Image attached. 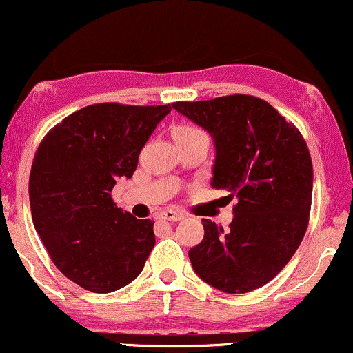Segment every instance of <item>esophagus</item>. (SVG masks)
Listing matches in <instances>:
<instances>
[{"mask_svg":"<svg viewBox=\"0 0 353 353\" xmlns=\"http://www.w3.org/2000/svg\"><path fill=\"white\" fill-rule=\"evenodd\" d=\"M159 217H160V219L170 221V223H176V221H181V219H183V214H181V212H178V211L167 210V211L160 212Z\"/></svg>","mask_w":353,"mask_h":353,"instance_id":"34e87169","label":"esophagus"}]
</instances>
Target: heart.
<instances>
[{"instance_id":"heart-1","label":"heart","mask_w":353,"mask_h":353,"mask_svg":"<svg viewBox=\"0 0 353 353\" xmlns=\"http://www.w3.org/2000/svg\"><path fill=\"white\" fill-rule=\"evenodd\" d=\"M196 134H203V130L193 128V125H176V128L173 129V139H183L190 136H196Z\"/></svg>"}]
</instances>
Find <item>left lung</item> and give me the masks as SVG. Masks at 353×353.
Here are the masks:
<instances>
[{"mask_svg":"<svg viewBox=\"0 0 353 353\" xmlns=\"http://www.w3.org/2000/svg\"><path fill=\"white\" fill-rule=\"evenodd\" d=\"M172 108L210 132L216 150L211 186L237 199L225 232L203 219V241L188 252L194 273L230 294L267 285L307 229L312 163L306 142L275 108L247 94Z\"/></svg>","mask_w":353,"mask_h":353,"instance_id":"8db88e82","label":"left lung"}]
</instances>
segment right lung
Masks as SVG:
<instances>
[{"instance_id": "add662e5", "label": "right lung", "mask_w": 353, "mask_h": 353, "mask_svg": "<svg viewBox=\"0 0 353 353\" xmlns=\"http://www.w3.org/2000/svg\"><path fill=\"white\" fill-rule=\"evenodd\" d=\"M163 106L91 104L43 137L29 176L32 223L52 262L93 293L136 280L155 245L154 223L117 208L111 191L136 172Z\"/></svg>"}]
</instances>
